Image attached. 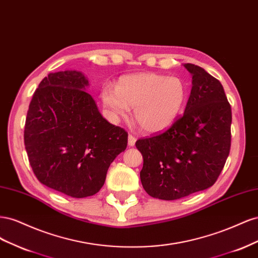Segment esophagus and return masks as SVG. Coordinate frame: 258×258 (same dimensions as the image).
Segmentation results:
<instances>
[{"instance_id":"esophagus-1","label":"esophagus","mask_w":258,"mask_h":258,"mask_svg":"<svg viewBox=\"0 0 258 258\" xmlns=\"http://www.w3.org/2000/svg\"><path fill=\"white\" fill-rule=\"evenodd\" d=\"M136 141H137V139L135 136H132V135L128 136V145L129 146H134L136 144Z\"/></svg>"}]
</instances>
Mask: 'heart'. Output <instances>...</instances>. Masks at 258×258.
Here are the masks:
<instances>
[{"instance_id":"b5f03b06","label":"heart","mask_w":258,"mask_h":258,"mask_svg":"<svg viewBox=\"0 0 258 258\" xmlns=\"http://www.w3.org/2000/svg\"><path fill=\"white\" fill-rule=\"evenodd\" d=\"M101 98L117 118L126 117L129 107H134V119L140 129L157 134L169 128L182 112L186 88L175 76L141 73L120 77L116 87L105 85Z\"/></svg>"}]
</instances>
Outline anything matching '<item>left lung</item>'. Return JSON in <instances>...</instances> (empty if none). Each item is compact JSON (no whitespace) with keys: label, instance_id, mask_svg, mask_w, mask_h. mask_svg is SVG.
Returning a JSON list of instances; mask_svg holds the SVG:
<instances>
[{"label":"left lung","instance_id":"8db88e82","mask_svg":"<svg viewBox=\"0 0 258 258\" xmlns=\"http://www.w3.org/2000/svg\"><path fill=\"white\" fill-rule=\"evenodd\" d=\"M184 67L192 75L184 114L162 134L136 142L143 156V188L162 200L212 186L230 151L231 106L222 84L198 66Z\"/></svg>","mask_w":258,"mask_h":258}]
</instances>
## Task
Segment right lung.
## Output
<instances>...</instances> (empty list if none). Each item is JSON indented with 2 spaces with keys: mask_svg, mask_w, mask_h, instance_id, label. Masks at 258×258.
<instances>
[{
  "mask_svg": "<svg viewBox=\"0 0 258 258\" xmlns=\"http://www.w3.org/2000/svg\"><path fill=\"white\" fill-rule=\"evenodd\" d=\"M88 85L77 71L48 74L31 100L23 136L38 181L73 198L97 194L128 143L126 130L101 115Z\"/></svg>",
  "mask_w": 258,
  "mask_h": 258,
  "instance_id": "1",
  "label": "right lung"
}]
</instances>
